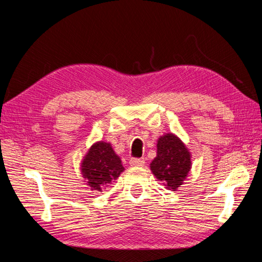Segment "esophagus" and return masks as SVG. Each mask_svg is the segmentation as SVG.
<instances>
[{
	"instance_id": "34e87169",
	"label": "esophagus",
	"mask_w": 262,
	"mask_h": 262,
	"mask_svg": "<svg viewBox=\"0 0 262 262\" xmlns=\"http://www.w3.org/2000/svg\"><path fill=\"white\" fill-rule=\"evenodd\" d=\"M144 163L145 162L143 158H132L129 161V164L132 166H143Z\"/></svg>"
}]
</instances>
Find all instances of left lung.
<instances>
[{"mask_svg": "<svg viewBox=\"0 0 262 262\" xmlns=\"http://www.w3.org/2000/svg\"><path fill=\"white\" fill-rule=\"evenodd\" d=\"M152 173L166 186L176 190L187 177L190 168V155L187 148L173 134L159 137L157 156L150 164Z\"/></svg>", "mask_w": 262, "mask_h": 262, "instance_id": "1", "label": "left lung"}]
</instances>
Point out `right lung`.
<instances>
[{"mask_svg": "<svg viewBox=\"0 0 262 262\" xmlns=\"http://www.w3.org/2000/svg\"><path fill=\"white\" fill-rule=\"evenodd\" d=\"M82 174L91 189L103 192L125 170L121 159L113 151L110 143L97 142L89 150L82 162Z\"/></svg>", "mask_w": 262, "mask_h": 262, "instance_id": "right-lung-1", "label": "right lung"}]
</instances>
